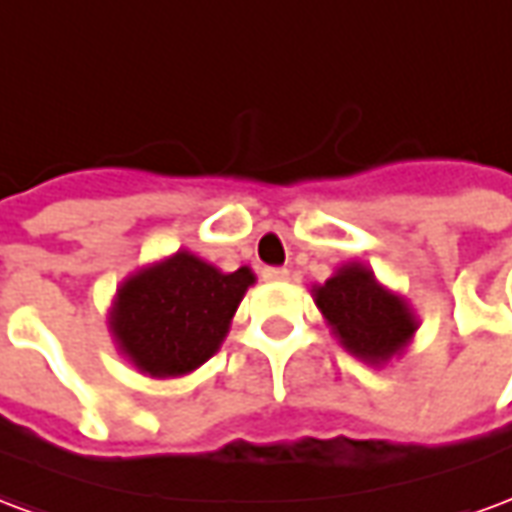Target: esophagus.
<instances>
[{"instance_id":"obj_1","label":"esophagus","mask_w":512,"mask_h":512,"mask_svg":"<svg viewBox=\"0 0 512 512\" xmlns=\"http://www.w3.org/2000/svg\"><path fill=\"white\" fill-rule=\"evenodd\" d=\"M261 278L270 283H281L289 278V270H283V267H267V270H261Z\"/></svg>"}]
</instances>
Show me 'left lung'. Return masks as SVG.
<instances>
[{"label": "left lung", "instance_id": "left-lung-1", "mask_svg": "<svg viewBox=\"0 0 512 512\" xmlns=\"http://www.w3.org/2000/svg\"><path fill=\"white\" fill-rule=\"evenodd\" d=\"M311 297L343 349L371 368L398 360L420 327L406 297L376 281L365 261L341 264Z\"/></svg>", "mask_w": 512, "mask_h": 512}]
</instances>
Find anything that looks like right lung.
Listing matches in <instances>:
<instances>
[{"label": "right lung", "mask_w": 512, "mask_h": 512, "mask_svg": "<svg viewBox=\"0 0 512 512\" xmlns=\"http://www.w3.org/2000/svg\"><path fill=\"white\" fill-rule=\"evenodd\" d=\"M253 283L251 267L223 272L182 248L119 283L108 333L138 374L177 379L218 352Z\"/></svg>", "instance_id": "1"}]
</instances>
